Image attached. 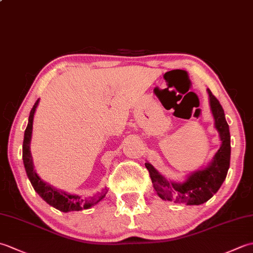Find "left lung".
<instances>
[{"label":"left lung","instance_id":"8db88e82","mask_svg":"<svg viewBox=\"0 0 253 253\" xmlns=\"http://www.w3.org/2000/svg\"><path fill=\"white\" fill-rule=\"evenodd\" d=\"M208 93L210 109L214 118V127L216 128L222 142L221 147L208 165L188 174L182 181L165 178L147 161L146 168L151 177L153 188L162 200L187 206H199L215 195L226 178L230 162L229 126L218 100L209 89Z\"/></svg>","mask_w":253,"mask_h":253}]
</instances>
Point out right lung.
Segmentation results:
<instances>
[{
	"label": "right lung",
	"mask_w": 253,
	"mask_h": 253,
	"mask_svg": "<svg viewBox=\"0 0 253 253\" xmlns=\"http://www.w3.org/2000/svg\"><path fill=\"white\" fill-rule=\"evenodd\" d=\"M40 99L36 101V103L30 111V115L28 118V125L25 130L24 142H23V161L25 165V169L27 176L34 187L35 191L39 195L43 200L50 204L51 207L60 210L62 212H71V211H82V210H87L94 204L100 202L106 195V188H103L101 191L94 193L93 196L89 198H83L79 195H74V193H68L61 189L50 185L49 182L41 179V177L37 174L35 169L34 161H32V155L30 151V142L32 137V125H34V117L35 113L39 104Z\"/></svg>",
	"instance_id": "1"
}]
</instances>
